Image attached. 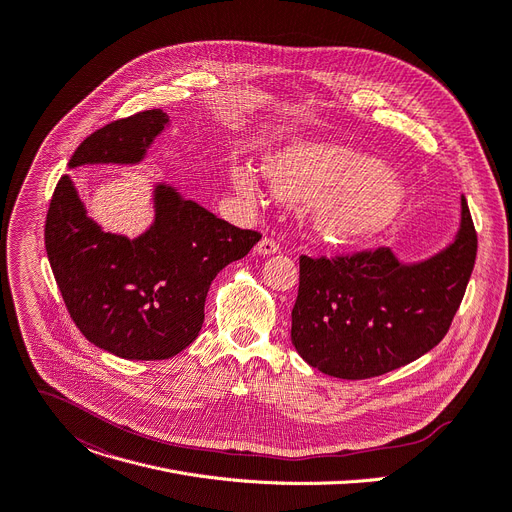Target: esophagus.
I'll return each mask as SVG.
<instances>
[{"label":"esophagus","instance_id":"1","mask_svg":"<svg viewBox=\"0 0 512 512\" xmlns=\"http://www.w3.org/2000/svg\"><path fill=\"white\" fill-rule=\"evenodd\" d=\"M255 253H257V255H275V253H280V243L265 237V239H261V241L255 245Z\"/></svg>","mask_w":512,"mask_h":512}]
</instances>
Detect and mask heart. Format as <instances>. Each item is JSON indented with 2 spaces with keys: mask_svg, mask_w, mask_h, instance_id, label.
I'll return each instance as SVG.
<instances>
[{
  "mask_svg": "<svg viewBox=\"0 0 512 512\" xmlns=\"http://www.w3.org/2000/svg\"><path fill=\"white\" fill-rule=\"evenodd\" d=\"M263 173L280 200L308 202L312 230L335 245L380 235L406 204V190L394 171L327 141L296 138L265 157ZM230 181L247 198L259 194V179L249 167H232Z\"/></svg>",
  "mask_w": 512,
  "mask_h": 512,
  "instance_id": "1",
  "label": "heart"
}]
</instances>
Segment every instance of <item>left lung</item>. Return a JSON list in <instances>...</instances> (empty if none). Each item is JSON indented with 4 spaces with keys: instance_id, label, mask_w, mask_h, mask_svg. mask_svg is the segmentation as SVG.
Segmentation results:
<instances>
[{
    "instance_id": "left-lung-1",
    "label": "left lung",
    "mask_w": 512,
    "mask_h": 512,
    "mask_svg": "<svg viewBox=\"0 0 512 512\" xmlns=\"http://www.w3.org/2000/svg\"><path fill=\"white\" fill-rule=\"evenodd\" d=\"M478 237L461 198L455 239L404 263L390 247L351 257H300L292 345L318 371L367 380L429 353L449 331L476 263Z\"/></svg>"
}]
</instances>
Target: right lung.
I'll return each mask as SVG.
<instances>
[{
	"instance_id": "1",
	"label": "right lung",
	"mask_w": 512,
	"mask_h": 512,
	"mask_svg": "<svg viewBox=\"0 0 512 512\" xmlns=\"http://www.w3.org/2000/svg\"><path fill=\"white\" fill-rule=\"evenodd\" d=\"M167 124L163 110L116 120L85 138L69 169L141 163ZM153 208V224L136 239L106 232L63 175L46 214V255L73 322L89 343L122 359H169L194 343L212 280L261 239L165 181L153 185Z\"/></svg>"
}]
</instances>
